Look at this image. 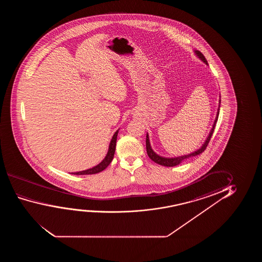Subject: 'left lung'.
I'll return each mask as SVG.
<instances>
[{
    "label": "left lung",
    "instance_id": "left-lung-1",
    "mask_svg": "<svg viewBox=\"0 0 262 262\" xmlns=\"http://www.w3.org/2000/svg\"><path fill=\"white\" fill-rule=\"evenodd\" d=\"M194 54H195V55H196L199 59H201V61H203L204 63L208 65V61L206 60L204 55L201 54L200 51L194 50ZM220 103H221V100H220V98H219V109H217V113H216V116H215V122L213 123V126H212L211 129H210V133L208 134V136L207 137V139L205 140L204 143L202 144V146H201L199 149L191 152L190 154L183 155V156H179V157H173V158H165V157H162L160 155L157 154V153L153 150V148L151 147L149 136H148V133H147V137H146V148H147V156L149 157L151 160H153L155 163H157L158 165H164V166H167V167H172V166L180 165L182 162L186 160L188 158H192V157H195V156L201 154V153L206 149V147L208 146L209 140L211 139L212 134L214 133L215 123H216L217 119H219Z\"/></svg>",
    "mask_w": 262,
    "mask_h": 262
}]
</instances>
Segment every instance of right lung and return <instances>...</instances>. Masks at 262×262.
<instances>
[{"instance_id": "1", "label": "right lung", "mask_w": 262, "mask_h": 262, "mask_svg": "<svg viewBox=\"0 0 262 262\" xmlns=\"http://www.w3.org/2000/svg\"><path fill=\"white\" fill-rule=\"evenodd\" d=\"M119 129L115 132L114 136L112 137L111 141L109 144V147H108L107 153L106 156L104 157V159L98 164V165L94 166L92 168L86 169L84 171H80V172H72V174H76V176H85V174H95L97 172H100L107 167L108 165H110L114 156H115V147H116V140H117V135H118Z\"/></svg>"}]
</instances>
